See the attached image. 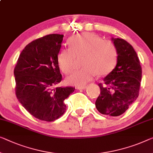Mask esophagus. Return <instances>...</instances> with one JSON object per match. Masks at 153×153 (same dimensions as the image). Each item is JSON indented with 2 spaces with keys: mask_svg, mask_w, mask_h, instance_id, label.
<instances>
[{
  "mask_svg": "<svg viewBox=\"0 0 153 153\" xmlns=\"http://www.w3.org/2000/svg\"><path fill=\"white\" fill-rule=\"evenodd\" d=\"M86 86H77V89H79V90H84L85 89Z\"/></svg>",
  "mask_w": 153,
  "mask_h": 153,
  "instance_id": "1",
  "label": "esophagus"
}]
</instances>
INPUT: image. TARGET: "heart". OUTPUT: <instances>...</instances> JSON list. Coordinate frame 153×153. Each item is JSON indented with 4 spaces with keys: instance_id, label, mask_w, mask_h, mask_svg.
<instances>
[{
    "instance_id": "b5f03b06",
    "label": "heart",
    "mask_w": 153,
    "mask_h": 153,
    "mask_svg": "<svg viewBox=\"0 0 153 153\" xmlns=\"http://www.w3.org/2000/svg\"><path fill=\"white\" fill-rule=\"evenodd\" d=\"M69 48L61 49L57 56L59 67L67 74L74 69L76 58L82 57V69L67 77L68 84L85 86L97 74L104 76L111 71L117 61L115 45L108 40H102L96 34L86 32L74 36L68 41Z\"/></svg>"
}]
</instances>
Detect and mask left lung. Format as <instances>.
Here are the masks:
<instances>
[{
	"instance_id": "1",
	"label": "left lung",
	"mask_w": 153,
	"mask_h": 153,
	"mask_svg": "<svg viewBox=\"0 0 153 153\" xmlns=\"http://www.w3.org/2000/svg\"><path fill=\"white\" fill-rule=\"evenodd\" d=\"M117 52V65L100 83L97 111L113 117L124 113L138 97L142 67L133 47L122 38H111Z\"/></svg>"
}]
</instances>
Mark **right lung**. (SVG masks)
<instances>
[{
    "label": "right lung",
    "mask_w": 153,
    "mask_h": 153,
    "mask_svg": "<svg viewBox=\"0 0 153 153\" xmlns=\"http://www.w3.org/2000/svg\"><path fill=\"white\" fill-rule=\"evenodd\" d=\"M63 36L49 34L29 43L13 71L18 101L31 115L45 122L63 115L67 108L64 100L75 90L71 86L53 88L62 80L57 56Z\"/></svg>",
    "instance_id": "add662e5"
}]
</instances>
